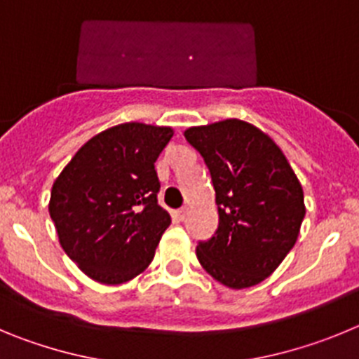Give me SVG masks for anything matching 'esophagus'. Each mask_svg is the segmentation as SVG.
I'll return each instance as SVG.
<instances>
[{"mask_svg": "<svg viewBox=\"0 0 359 359\" xmlns=\"http://www.w3.org/2000/svg\"><path fill=\"white\" fill-rule=\"evenodd\" d=\"M176 214H177V217H180L183 221V219L187 217V214H189V207H182V208H180V210L176 212Z\"/></svg>", "mask_w": 359, "mask_h": 359, "instance_id": "1", "label": "esophagus"}]
</instances>
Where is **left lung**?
<instances>
[{
    "mask_svg": "<svg viewBox=\"0 0 359 359\" xmlns=\"http://www.w3.org/2000/svg\"><path fill=\"white\" fill-rule=\"evenodd\" d=\"M185 138L210 170L219 226L196 248L207 273L231 290L278 268L300 233L304 190L266 133L237 118L190 128Z\"/></svg>",
    "mask_w": 359,
    "mask_h": 359,
    "instance_id": "8db88e82",
    "label": "left lung"
}]
</instances>
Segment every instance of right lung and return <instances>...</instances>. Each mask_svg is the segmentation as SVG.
<instances>
[{"mask_svg":"<svg viewBox=\"0 0 359 359\" xmlns=\"http://www.w3.org/2000/svg\"><path fill=\"white\" fill-rule=\"evenodd\" d=\"M172 129L120 123L86 142L52 187L50 217L66 255L100 284H122L151 264L169 212L158 205L154 161Z\"/></svg>","mask_w":359,"mask_h":359,"instance_id":"1","label":"right lung"}]
</instances>
